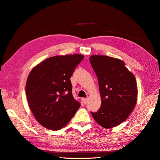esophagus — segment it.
<instances>
[{
  "label": "esophagus",
  "mask_w": 160,
  "mask_h": 160,
  "mask_svg": "<svg viewBox=\"0 0 160 160\" xmlns=\"http://www.w3.org/2000/svg\"><path fill=\"white\" fill-rule=\"evenodd\" d=\"M87 101H88V98H82V102L84 104H86L87 103Z\"/></svg>",
  "instance_id": "1"
}]
</instances>
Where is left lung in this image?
Instances as JSON below:
<instances>
[{
	"instance_id": "left-lung-1",
	"label": "left lung",
	"mask_w": 160,
	"mask_h": 160,
	"mask_svg": "<svg viewBox=\"0 0 160 160\" xmlns=\"http://www.w3.org/2000/svg\"><path fill=\"white\" fill-rule=\"evenodd\" d=\"M89 60L98 78L102 100L100 109L91 113L102 127H115L127 120L136 104V80L120 59L93 55Z\"/></svg>"
}]
</instances>
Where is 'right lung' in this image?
I'll return each instance as SVG.
<instances>
[{
  "mask_svg": "<svg viewBox=\"0 0 160 160\" xmlns=\"http://www.w3.org/2000/svg\"><path fill=\"white\" fill-rule=\"evenodd\" d=\"M83 58L80 54L50 57L29 73L27 98L36 120L44 127L60 130L80 108V102L72 95L70 78Z\"/></svg>",
  "mask_w": 160,
  "mask_h": 160,
  "instance_id": "right-lung-1",
  "label": "right lung"
}]
</instances>
